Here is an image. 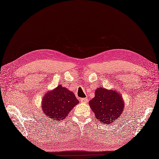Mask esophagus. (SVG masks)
<instances>
[{
    "label": "esophagus",
    "instance_id": "esophagus-1",
    "mask_svg": "<svg viewBox=\"0 0 159 159\" xmlns=\"http://www.w3.org/2000/svg\"><path fill=\"white\" fill-rule=\"evenodd\" d=\"M80 101H81V102L84 103H87L88 101H89V100H88L87 98H81V99H80Z\"/></svg>",
    "mask_w": 159,
    "mask_h": 159
}]
</instances>
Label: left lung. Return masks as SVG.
<instances>
[{
	"label": "left lung",
	"instance_id": "obj_1",
	"mask_svg": "<svg viewBox=\"0 0 159 159\" xmlns=\"http://www.w3.org/2000/svg\"><path fill=\"white\" fill-rule=\"evenodd\" d=\"M89 105L96 118L105 124L116 122L124 109V100L120 93L102 87L96 89L95 97L89 101Z\"/></svg>",
	"mask_w": 159,
	"mask_h": 159
}]
</instances>
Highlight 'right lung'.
<instances>
[{
	"label": "right lung",
	"mask_w": 159,
	"mask_h": 159,
	"mask_svg": "<svg viewBox=\"0 0 159 159\" xmlns=\"http://www.w3.org/2000/svg\"><path fill=\"white\" fill-rule=\"evenodd\" d=\"M79 103L74 93L59 84L54 90L45 93L42 98V111L50 119L60 121Z\"/></svg>",
	"instance_id": "1"
}]
</instances>
